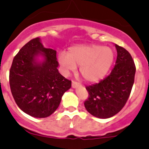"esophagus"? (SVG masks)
<instances>
[{"mask_svg": "<svg viewBox=\"0 0 149 149\" xmlns=\"http://www.w3.org/2000/svg\"><path fill=\"white\" fill-rule=\"evenodd\" d=\"M80 86V84L78 83V82H76V81H72V87H73V88H78V87Z\"/></svg>", "mask_w": 149, "mask_h": 149, "instance_id": "esophagus-1", "label": "esophagus"}]
</instances>
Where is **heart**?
Instances as JSON below:
<instances>
[{
	"instance_id": "b5f03b06",
	"label": "heart",
	"mask_w": 149,
	"mask_h": 149,
	"mask_svg": "<svg viewBox=\"0 0 149 149\" xmlns=\"http://www.w3.org/2000/svg\"><path fill=\"white\" fill-rule=\"evenodd\" d=\"M58 60L66 74L80 65L82 77L88 82H97L104 78L110 70L115 61V52L109 47L78 45L70 47L68 52H60Z\"/></svg>"
}]
</instances>
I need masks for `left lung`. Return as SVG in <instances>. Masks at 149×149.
I'll return each mask as SVG.
<instances>
[{
    "label": "left lung",
    "mask_w": 149,
    "mask_h": 149,
    "mask_svg": "<svg viewBox=\"0 0 149 149\" xmlns=\"http://www.w3.org/2000/svg\"><path fill=\"white\" fill-rule=\"evenodd\" d=\"M115 46L118 56L109 76L100 83L86 87L89 97L84 102L85 108L101 119L112 118L123 109L134 83L136 66L131 55L125 48Z\"/></svg>",
    "instance_id": "left-lung-1"
}]
</instances>
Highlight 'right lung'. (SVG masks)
I'll list each match as a JSON object with an SVG mask.
<instances>
[{
  "mask_svg": "<svg viewBox=\"0 0 149 149\" xmlns=\"http://www.w3.org/2000/svg\"><path fill=\"white\" fill-rule=\"evenodd\" d=\"M58 65L56 51L45 47L40 37L30 40L14 57L9 72L10 91L24 112L44 118L58 109L71 87Z\"/></svg>",
  "mask_w": 149,
  "mask_h": 149,
  "instance_id": "add662e5",
  "label": "right lung"
}]
</instances>
